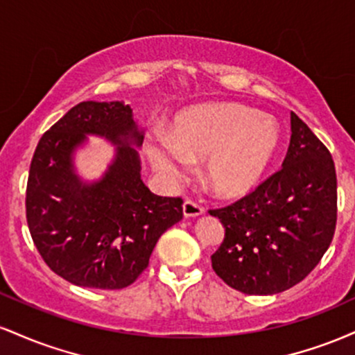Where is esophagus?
<instances>
[{"label":"esophagus","mask_w":355,"mask_h":355,"mask_svg":"<svg viewBox=\"0 0 355 355\" xmlns=\"http://www.w3.org/2000/svg\"><path fill=\"white\" fill-rule=\"evenodd\" d=\"M203 210L198 203L191 202V200H187L185 203H183V215H185L187 218L190 217H200V215H203Z\"/></svg>","instance_id":"34e87169"}]
</instances>
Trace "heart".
Segmentation results:
<instances>
[{
	"label": "heart",
	"mask_w": 355,
	"mask_h": 355,
	"mask_svg": "<svg viewBox=\"0 0 355 355\" xmlns=\"http://www.w3.org/2000/svg\"><path fill=\"white\" fill-rule=\"evenodd\" d=\"M279 145V126L240 105L191 108L175 118L168 138L148 144L150 164L166 182L182 177L183 164L202 160L203 182L220 198L242 197L266 173Z\"/></svg>",
	"instance_id": "heart-1"
}]
</instances>
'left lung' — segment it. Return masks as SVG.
<instances>
[{"label":"left lung","instance_id":"obj_1","mask_svg":"<svg viewBox=\"0 0 355 355\" xmlns=\"http://www.w3.org/2000/svg\"><path fill=\"white\" fill-rule=\"evenodd\" d=\"M291 132L279 172L232 205L209 210L225 227L211 267L227 285L248 295L279 294L304 280L336 232L332 155L294 112Z\"/></svg>","mask_w":355,"mask_h":355}]
</instances>
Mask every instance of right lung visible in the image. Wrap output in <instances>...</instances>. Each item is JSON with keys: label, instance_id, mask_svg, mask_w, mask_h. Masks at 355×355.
<instances>
[{"label": "right lung", "instance_id": "obj_1", "mask_svg": "<svg viewBox=\"0 0 355 355\" xmlns=\"http://www.w3.org/2000/svg\"><path fill=\"white\" fill-rule=\"evenodd\" d=\"M87 135L117 146L100 181L83 182L72 153ZM144 133L123 101H81L40 138L26 185V220L55 274L89 288L128 287L148 267L158 239L183 217L180 197H158L141 180Z\"/></svg>", "mask_w": 355, "mask_h": 355}]
</instances>
